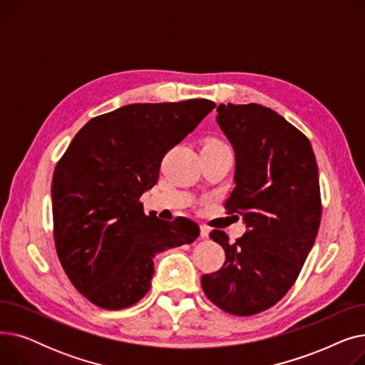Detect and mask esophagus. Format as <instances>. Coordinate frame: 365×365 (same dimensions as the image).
Wrapping results in <instances>:
<instances>
[{
	"label": "esophagus",
	"instance_id": "esophagus-1",
	"mask_svg": "<svg viewBox=\"0 0 365 365\" xmlns=\"http://www.w3.org/2000/svg\"><path fill=\"white\" fill-rule=\"evenodd\" d=\"M210 234V227L207 225H200V235L201 238H208Z\"/></svg>",
	"mask_w": 365,
	"mask_h": 365
}]
</instances>
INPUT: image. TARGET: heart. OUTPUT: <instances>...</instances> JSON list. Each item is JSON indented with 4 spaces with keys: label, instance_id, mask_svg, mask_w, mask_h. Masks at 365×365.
I'll return each instance as SVG.
<instances>
[{
    "label": "heart",
    "instance_id": "1",
    "mask_svg": "<svg viewBox=\"0 0 365 365\" xmlns=\"http://www.w3.org/2000/svg\"><path fill=\"white\" fill-rule=\"evenodd\" d=\"M204 146H226V145L222 143V142L217 140V139H210V140H207V143H205Z\"/></svg>",
    "mask_w": 365,
    "mask_h": 365
}]
</instances>
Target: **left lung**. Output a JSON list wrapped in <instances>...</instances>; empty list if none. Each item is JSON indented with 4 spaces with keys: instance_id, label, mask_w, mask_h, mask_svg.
<instances>
[{
    "instance_id": "obj_1",
    "label": "left lung",
    "mask_w": 365,
    "mask_h": 365,
    "mask_svg": "<svg viewBox=\"0 0 365 365\" xmlns=\"http://www.w3.org/2000/svg\"><path fill=\"white\" fill-rule=\"evenodd\" d=\"M217 123L235 150V187L225 202L247 231L234 244L210 232L226 259L201 277L222 311L250 317L272 308L296 282L321 222L318 165L309 139L257 103L219 105Z\"/></svg>"
}]
</instances>
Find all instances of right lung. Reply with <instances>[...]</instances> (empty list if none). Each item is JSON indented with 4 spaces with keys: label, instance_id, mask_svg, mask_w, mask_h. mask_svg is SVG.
<instances>
[{
    "label": "right lung",
    "instance_id": "obj_1",
    "mask_svg": "<svg viewBox=\"0 0 365 365\" xmlns=\"http://www.w3.org/2000/svg\"><path fill=\"white\" fill-rule=\"evenodd\" d=\"M215 102L133 103L91 118L56 164L53 237L69 281L93 304L124 309L150 289L153 257L194 242L200 226L143 213L165 153L213 110Z\"/></svg>",
    "mask_w": 365,
    "mask_h": 365
}]
</instances>
